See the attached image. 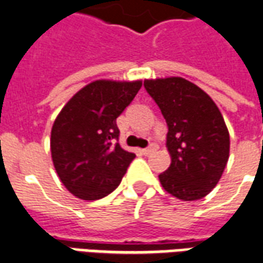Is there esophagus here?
I'll use <instances>...</instances> for the list:
<instances>
[{
    "instance_id": "obj_1",
    "label": "esophagus",
    "mask_w": 263,
    "mask_h": 263,
    "mask_svg": "<svg viewBox=\"0 0 263 263\" xmlns=\"http://www.w3.org/2000/svg\"><path fill=\"white\" fill-rule=\"evenodd\" d=\"M157 149H158L157 145H156V143H152V145H150L149 147H146V149L142 150V153L145 154V156H149V154L154 153V152H156V150H157Z\"/></svg>"
}]
</instances>
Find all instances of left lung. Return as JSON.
<instances>
[{
	"mask_svg": "<svg viewBox=\"0 0 263 263\" xmlns=\"http://www.w3.org/2000/svg\"><path fill=\"white\" fill-rule=\"evenodd\" d=\"M168 125L171 164L158 175L167 193L183 201L205 197L229 160L230 138L222 113L196 84L182 77L145 80Z\"/></svg>",
	"mask_w": 263,
	"mask_h": 263,
	"instance_id": "1",
	"label": "left lung"
}]
</instances>
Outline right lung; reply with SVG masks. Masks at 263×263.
Listing matches in <instances>:
<instances>
[{"label":"right lung","mask_w":263,"mask_h":263,"mask_svg":"<svg viewBox=\"0 0 263 263\" xmlns=\"http://www.w3.org/2000/svg\"><path fill=\"white\" fill-rule=\"evenodd\" d=\"M142 81L96 80L63 106L51 131V156L60 182L81 200L113 192L135 154L116 143V120L135 98Z\"/></svg>","instance_id":"obj_1"}]
</instances>
